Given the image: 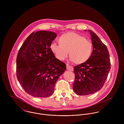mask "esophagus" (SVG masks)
<instances>
[{
  "label": "esophagus",
  "mask_w": 124,
  "mask_h": 124,
  "mask_svg": "<svg viewBox=\"0 0 124 124\" xmlns=\"http://www.w3.org/2000/svg\"><path fill=\"white\" fill-rule=\"evenodd\" d=\"M67 66V70L68 71H73V68L72 66L69 65V64H67L66 65Z\"/></svg>",
  "instance_id": "34e87169"
}]
</instances>
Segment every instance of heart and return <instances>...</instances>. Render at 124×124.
Wrapping results in <instances>:
<instances>
[{
  "mask_svg": "<svg viewBox=\"0 0 124 124\" xmlns=\"http://www.w3.org/2000/svg\"><path fill=\"white\" fill-rule=\"evenodd\" d=\"M59 45L52 43L51 50L57 59L64 60L70 52L71 60L76 64L87 62L93 52L92 43L82 36L74 32H67L61 36Z\"/></svg>",
  "mask_w": 124,
  "mask_h": 124,
  "instance_id": "obj_1",
  "label": "heart"
}]
</instances>
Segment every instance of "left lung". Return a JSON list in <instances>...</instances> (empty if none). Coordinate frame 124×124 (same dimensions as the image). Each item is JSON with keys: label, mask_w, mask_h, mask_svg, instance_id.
Here are the masks:
<instances>
[{"label": "left lung", "mask_w": 124, "mask_h": 124, "mask_svg": "<svg viewBox=\"0 0 124 124\" xmlns=\"http://www.w3.org/2000/svg\"><path fill=\"white\" fill-rule=\"evenodd\" d=\"M88 31L93 46L92 55L87 62L73 67L75 78L73 90L80 95L91 94L102 88L111 68L106 46L94 32Z\"/></svg>", "instance_id": "8db88e82"}]
</instances>
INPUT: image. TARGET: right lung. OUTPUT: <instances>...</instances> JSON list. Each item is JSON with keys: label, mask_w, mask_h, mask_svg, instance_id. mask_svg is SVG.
<instances>
[{"label": "right lung", "mask_w": 124, "mask_h": 124, "mask_svg": "<svg viewBox=\"0 0 124 124\" xmlns=\"http://www.w3.org/2000/svg\"><path fill=\"white\" fill-rule=\"evenodd\" d=\"M56 33L33 32L21 46L17 57V77L28 94L35 97L53 94L55 84L66 70V64L51 50Z\"/></svg>", "instance_id": "1"}]
</instances>
